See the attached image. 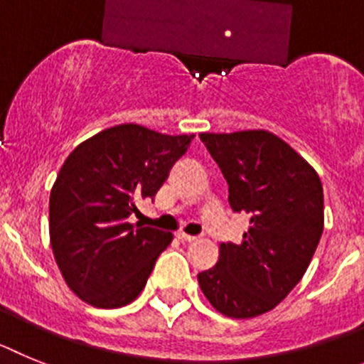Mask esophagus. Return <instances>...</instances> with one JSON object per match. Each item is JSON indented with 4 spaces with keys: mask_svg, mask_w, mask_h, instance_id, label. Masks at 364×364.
<instances>
[{
    "mask_svg": "<svg viewBox=\"0 0 364 364\" xmlns=\"http://www.w3.org/2000/svg\"><path fill=\"white\" fill-rule=\"evenodd\" d=\"M178 238L181 240V242H196L200 236H191V235H185V232H178Z\"/></svg>",
    "mask_w": 364,
    "mask_h": 364,
    "instance_id": "1",
    "label": "esophagus"
}]
</instances>
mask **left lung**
Returning a JSON list of instances; mask_svg holds the SVG:
<instances>
[{"mask_svg": "<svg viewBox=\"0 0 364 364\" xmlns=\"http://www.w3.org/2000/svg\"><path fill=\"white\" fill-rule=\"evenodd\" d=\"M229 185L235 213L251 216L242 243H221L214 267L198 274L208 302L232 318L271 311L304 277L324 229L318 173L265 129L200 134Z\"/></svg>", "mask_w": 364, "mask_h": 364, "instance_id": "1", "label": "left lung"}]
</instances>
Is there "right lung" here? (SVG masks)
Masks as SVG:
<instances>
[{
  "instance_id": "add662e5",
  "label": "right lung",
  "mask_w": 364,
  "mask_h": 364,
  "mask_svg": "<svg viewBox=\"0 0 364 364\" xmlns=\"http://www.w3.org/2000/svg\"><path fill=\"white\" fill-rule=\"evenodd\" d=\"M194 135L119 124L69 154L49 198L50 247L75 295L121 308L146 286L172 232L129 223L137 201L157 194Z\"/></svg>"
}]
</instances>
